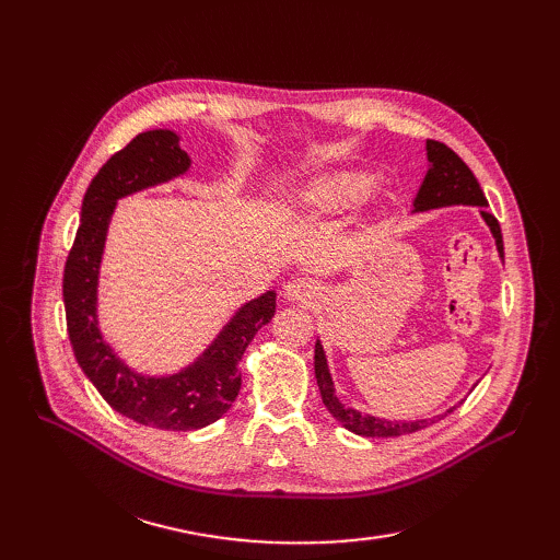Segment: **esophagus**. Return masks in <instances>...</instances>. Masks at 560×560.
Instances as JSON below:
<instances>
[{"label": "esophagus", "instance_id": "34e87169", "mask_svg": "<svg viewBox=\"0 0 560 560\" xmlns=\"http://www.w3.org/2000/svg\"><path fill=\"white\" fill-rule=\"evenodd\" d=\"M284 299L301 301V303H313L319 296L317 284L308 278H294L284 284Z\"/></svg>", "mask_w": 560, "mask_h": 560}]
</instances>
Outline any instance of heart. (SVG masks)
<instances>
[{"label":"heart","instance_id":"1","mask_svg":"<svg viewBox=\"0 0 560 560\" xmlns=\"http://www.w3.org/2000/svg\"><path fill=\"white\" fill-rule=\"evenodd\" d=\"M371 189H374V179L366 175H325L296 191L294 202L299 208L313 212H341L360 206V202L371 194Z\"/></svg>","mask_w":560,"mask_h":560}]
</instances>
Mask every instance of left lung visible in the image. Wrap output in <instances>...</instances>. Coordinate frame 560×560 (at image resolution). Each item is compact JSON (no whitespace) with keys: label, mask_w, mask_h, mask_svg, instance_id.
<instances>
[{"label":"left lung","mask_w":560,"mask_h":560,"mask_svg":"<svg viewBox=\"0 0 560 560\" xmlns=\"http://www.w3.org/2000/svg\"><path fill=\"white\" fill-rule=\"evenodd\" d=\"M425 151H428V175L422 179L420 189L416 194L413 200V214L416 212H430V210H439V208H453V206H469V208H479V214L486 222V226L490 229L495 238V247L500 259H504V245H502V231L498 219L490 214L488 200L483 196V189L479 186L477 177L471 175L469 167L465 165V161L455 154L453 149H448L442 142L428 140L425 142ZM315 378H317V387L322 401H325L327 411L341 422V425L354 434L360 436H383V439H393V436H401V434H411L418 430L430 428L432 422L446 418L448 413L455 411V406L446 409L444 413L432 416V418H418V420H387V418H378L371 413H362L352 406H346L341 399L336 397V387L329 374V364H327V354L325 348H322V341L317 338L315 341Z\"/></svg>","instance_id":"left-lung-1"}]
</instances>
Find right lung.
I'll return each instance as SVG.
<instances>
[{
	"mask_svg": "<svg viewBox=\"0 0 560 560\" xmlns=\"http://www.w3.org/2000/svg\"><path fill=\"white\" fill-rule=\"evenodd\" d=\"M191 159L167 128L140 132L100 167L81 202V222L65 264L62 299L74 358L114 411L156 430H200L222 418L241 393L238 364L254 334L276 313V292H264L233 313L198 358L175 374L135 371L100 329L97 287L116 202L189 173Z\"/></svg>",
	"mask_w": 560,
	"mask_h": 560,
	"instance_id": "add662e5",
	"label": "right lung"
}]
</instances>
